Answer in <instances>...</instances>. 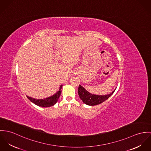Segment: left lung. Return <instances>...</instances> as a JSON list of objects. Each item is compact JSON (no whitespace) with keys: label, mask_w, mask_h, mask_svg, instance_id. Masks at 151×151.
<instances>
[{"label":"left lung","mask_w":151,"mask_h":151,"mask_svg":"<svg viewBox=\"0 0 151 151\" xmlns=\"http://www.w3.org/2000/svg\"><path fill=\"white\" fill-rule=\"evenodd\" d=\"M114 91L112 93L108 95L99 96L90 93L80 84L78 87V94L79 96L80 99L82 100L84 104L91 106L99 105L104 102L112 95Z\"/></svg>","instance_id":"1"}]
</instances>
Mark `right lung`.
<instances>
[{
	"mask_svg": "<svg viewBox=\"0 0 151 151\" xmlns=\"http://www.w3.org/2000/svg\"><path fill=\"white\" fill-rule=\"evenodd\" d=\"M63 87V85L60 86L59 91L57 92L54 95L49 97L48 98L45 99H33L32 97L27 96V98L31 101L32 102L34 103L37 106H42V107H49L51 106H53L54 104H55L58 100L60 95H61V88Z\"/></svg>",
	"mask_w": 151,
	"mask_h": 151,
	"instance_id": "1",
	"label": "right lung"
}]
</instances>
